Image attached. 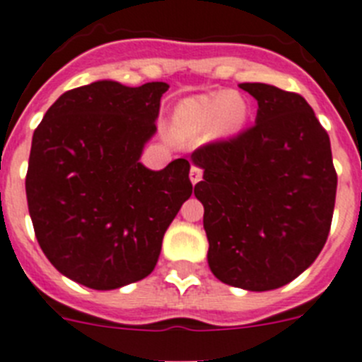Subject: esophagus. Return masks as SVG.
I'll list each match as a JSON object with an SVG mask.
<instances>
[{
  "mask_svg": "<svg viewBox=\"0 0 362 362\" xmlns=\"http://www.w3.org/2000/svg\"><path fill=\"white\" fill-rule=\"evenodd\" d=\"M189 177H191V182H193V184H198V182L202 180V177H204V171H202V168H198V165H191V173H189Z\"/></svg>",
  "mask_w": 362,
  "mask_h": 362,
  "instance_id": "obj_1",
  "label": "esophagus"
}]
</instances>
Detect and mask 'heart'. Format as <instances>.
<instances>
[{"mask_svg": "<svg viewBox=\"0 0 362 362\" xmlns=\"http://www.w3.org/2000/svg\"><path fill=\"white\" fill-rule=\"evenodd\" d=\"M249 112V100L242 93L216 92L182 100L175 112V124L184 135H230L245 126Z\"/></svg>", "mask_w": 362, "mask_h": 362, "instance_id": "heart-1", "label": "heart"}]
</instances>
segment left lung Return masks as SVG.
Masks as SVG:
<instances>
[{
  "mask_svg": "<svg viewBox=\"0 0 362 362\" xmlns=\"http://www.w3.org/2000/svg\"><path fill=\"white\" fill-rule=\"evenodd\" d=\"M258 100L256 124L194 149L204 169L209 262L220 281L245 291L279 288L314 263L327 243L337 173L330 139L299 93L243 83Z\"/></svg>",
  "mask_w": 362,
  "mask_h": 362,
  "instance_id": "8db88e82",
  "label": "left lung"
}]
</instances>
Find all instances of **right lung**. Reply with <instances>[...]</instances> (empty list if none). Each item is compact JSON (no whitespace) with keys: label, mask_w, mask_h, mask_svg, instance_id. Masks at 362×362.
<instances>
[{"label":"right lung","mask_w":362,"mask_h":362,"mask_svg":"<svg viewBox=\"0 0 362 362\" xmlns=\"http://www.w3.org/2000/svg\"><path fill=\"white\" fill-rule=\"evenodd\" d=\"M165 83L97 81L64 92L32 136L25 187L39 247L61 274L112 291L151 274L162 238L193 193L191 164L139 162Z\"/></svg>","instance_id":"1"}]
</instances>
